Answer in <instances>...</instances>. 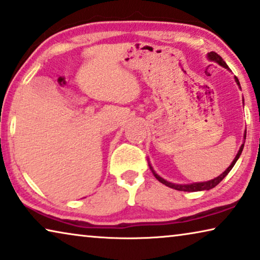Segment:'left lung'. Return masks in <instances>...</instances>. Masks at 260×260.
<instances>
[{"instance_id": "8db88e82", "label": "left lung", "mask_w": 260, "mask_h": 260, "mask_svg": "<svg viewBox=\"0 0 260 260\" xmlns=\"http://www.w3.org/2000/svg\"><path fill=\"white\" fill-rule=\"evenodd\" d=\"M208 58L210 59V61H213V62L218 63V64L221 66L223 68H225V69L230 70V68L228 67L226 63H225V62L223 61V58H221L220 56L217 54V52H214V51L209 52V54H208ZM235 81H236V83L238 84V86L240 88L239 81H238V78H237L236 76H235ZM243 101H244V100H243ZM245 139H246V131H245V133H244V142H243V144H242V146H240V148H239V151H238V153H237V155H236L235 159L232 160V163L230 164V167H229V168L226 169V170H225V171L223 172V174H220L219 176L216 177V178L211 179V180H208V182L191 183V184H175V183L168 182V180H165L164 178H161L160 176H158V175L156 174V172H155V170H153V169H152L151 165H150V163H149V167H150V169H151L153 176L156 177V179L159 180V182H160L161 184H164V185L171 187V189H175V190H178V191H186V192H194V191L210 190V189H213V187L216 186V185H218V184H219V183L221 182V180H223V179L225 178V177H226V175L229 174V172L231 171V169H232L233 167H235L236 161L238 160V158L240 157V155H242V151H243V149H244V143H245Z\"/></svg>"}]
</instances>
